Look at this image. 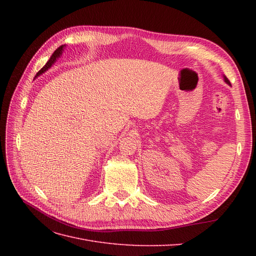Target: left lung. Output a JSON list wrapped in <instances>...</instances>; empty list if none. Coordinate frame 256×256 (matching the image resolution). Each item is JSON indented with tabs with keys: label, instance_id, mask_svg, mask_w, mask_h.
I'll return each mask as SVG.
<instances>
[{
	"label": "left lung",
	"instance_id": "1",
	"mask_svg": "<svg viewBox=\"0 0 256 256\" xmlns=\"http://www.w3.org/2000/svg\"><path fill=\"white\" fill-rule=\"evenodd\" d=\"M223 80H224V82H226V84H228V85H230V81H228V79L226 78V76H223Z\"/></svg>",
	"mask_w": 256,
	"mask_h": 256
}]
</instances>
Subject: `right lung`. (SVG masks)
Wrapping results in <instances>:
<instances>
[{
    "label": "right lung",
    "mask_w": 256,
    "mask_h": 256,
    "mask_svg": "<svg viewBox=\"0 0 256 256\" xmlns=\"http://www.w3.org/2000/svg\"><path fill=\"white\" fill-rule=\"evenodd\" d=\"M65 47L66 46L65 44H63V46H60V48H58L56 51L53 52V54L52 56H50V58H49V60L47 62V63H46V65L40 69V72H38L37 74H36V76H35V78H37V76H40V74H44L48 70V69H50L51 68V66L56 63V60L58 58H60V56H62V54H63V52H64V50H65Z\"/></svg>",
    "instance_id": "add662e5"
}]
</instances>
